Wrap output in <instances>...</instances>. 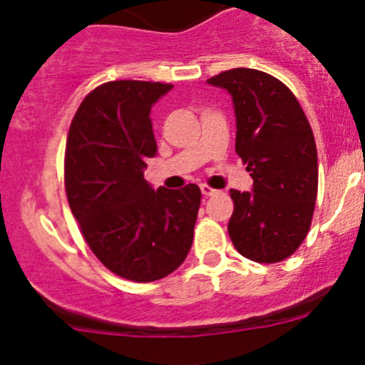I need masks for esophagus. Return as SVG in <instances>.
Instances as JSON below:
<instances>
[{"instance_id": "1", "label": "esophagus", "mask_w": 365, "mask_h": 365, "mask_svg": "<svg viewBox=\"0 0 365 365\" xmlns=\"http://www.w3.org/2000/svg\"><path fill=\"white\" fill-rule=\"evenodd\" d=\"M201 192H203V196L208 197V196H213V194H215L217 190H215V189H212V187L205 185V183H203V185H201Z\"/></svg>"}]
</instances>
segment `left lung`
<instances>
[{
  "mask_svg": "<svg viewBox=\"0 0 365 365\" xmlns=\"http://www.w3.org/2000/svg\"><path fill=\"white\" fill-rule=\"evenodd\" d=\"M208 84L231 95L238 157L247 164L251 192L231 189L227 231L235 249L257 263H277L300 247L318 196V153L297 97L270 73L233 68Z\"/></svg>",
  "mask_w": 365,
  "mask_h": 365,
  "instance_id": "obj_1",
  "label": "left lung"
}]
</instances>
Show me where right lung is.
Here are the masks:
<instances>
[{
    "label": "right lung",
    "instance_id": "1",
    "mask_svg": "<svg viewBox=\"0 0 365 365\" xmlns=\"http://www.w3.org/2000/svg\"><path fill=\"white\" fill-rule=\"evenodd\" d=\"M173 84L111 81L86 95L65 152V189L84 240L106 268L134 282L175 272L192 247L200 187L152 189L150 111Z\"/></svg>",
    "mask_w": 365,
    "mask_h": 365
}]
</instances>
